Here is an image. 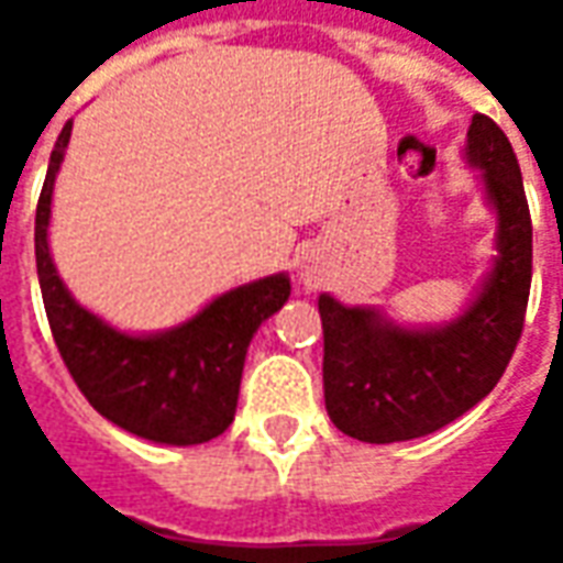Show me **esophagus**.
Instances as JSON below:
<instances>
[{
    "label": "esophagus",
    "mask_w": 563,
    "mask_h": 563,
    "mask_svg": "<svg viewBox=\"0 0 563 563\" xmlns=\"http://www.w3.org/2000/svg\"><path fill=\"white\" fill-rule=\"evenodd\" d=\"M299 278H302L306 285H314V282H318V276H314V269H309V266H306V269L299 273Z\"/></svg>",
    "instance_id": "34e87169"
}]
</instances>
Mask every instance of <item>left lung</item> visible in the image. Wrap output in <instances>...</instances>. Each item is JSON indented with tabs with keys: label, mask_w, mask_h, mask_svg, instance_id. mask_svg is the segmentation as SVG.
<instances>
[{
	"label": "left lung",
	"mask_w": 563,
	"mask_h": 563,
	"mask_svg": "<svg viewBox=\"0 0 563 563\" xmlns=\"http://www.w3.org/2000/svg\"><path fill=\"white\" fill-rule=\"evenodd\" d=\"M465 158L498 219L495 261L465 311L441 327H401L375 306L321 294L323 399L335 429L368 444L444 429L489 396L519 344L531 290V212L507 134L483 113Z\"/></svg>",
	"instance_id": "8db88e82"
}]
</instances>
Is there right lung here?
Returning <instances> with one entry per match:
<instances>
[{"label":"right lung","mask_w":563,"mask_h":563,"mask_svg":"<svg viewBox=\"0 0 563 563\" xmlns=\"http://www.w3.org/2000/svg\"><path fill=\"white\" fill-rule=\"evenodd\" d=\"M71 122L51 152L35 212V264L53 342L89 405L125 432L167 446L219 438L233 422L249 342L290 297L287 273L257 278L216 297L179 327L122 332L84 309L51 257L53 183L63 167Z\"/></svg>","instance_id":"obj_1"}]
</instances>
